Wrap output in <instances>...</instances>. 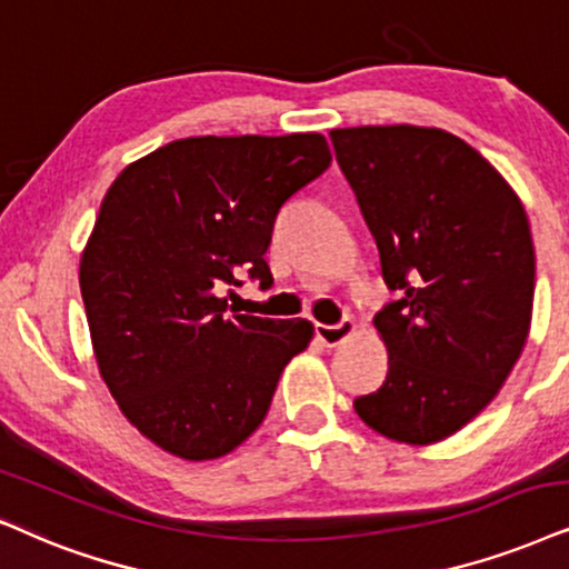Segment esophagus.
Returning <instances> with one entry per match:
<instances>
[{
  "mask_svg": "<svg viewBox=\"0 0 569 569\" xmlns=\"http://www.w3.org/2000/svg\"><path fill=\"white\" fill-rule=\"evenodd\" d=\"M355 330H357L355 320L347 318L343 322H338V326H326V322H318V326H315V336H318L326 347H338V343L347 341Z\"/></svg>",
  "mask_w": 569,
  "mask_h": 569,
  "instance_id": "1",
  "label": "esophagus"
}]
</instances>
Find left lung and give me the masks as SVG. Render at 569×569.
<instances>
[{"label":"left lung","mask_w":569,"mask_h":569,"mask_svg":"<svg viewBox=\"0 0 569 569\" xmlns=\"http://www.w3.org/2000/svg\"><path fill=\"white\" fill-rule=\"evenodd\" d=\"M330 141L399 293L372 320L388 376L355 409L391 441H443L491 405L528 341V214L501 172L441 128H336Z\"/></svg>","instance_id":"obj_1"}]
</instances>
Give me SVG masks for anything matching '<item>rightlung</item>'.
Instances as JSON below:
<instances>
[{
  "label": "right lung",
  "instance_id": "1",
  "mask_svg": "<svg viewBox=\"0 0 569 569\" xmlns=\"http://www.w3.org/2000/svg\"><path fill=\"white\" fill-rule=\"evenodd\" d=\"M320 133L193 136L114 178L81 254L93 355L131 426L170 455L218 459L260 428L309 320L226 315L236 272L270 283L278 210L322 176Z\"/></svg>",
  "mask_w": 569,
  "mask_h": 569
}]
</instances>
